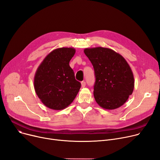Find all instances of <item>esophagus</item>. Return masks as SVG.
Here are the masks:
<instances>
[{"label": "esophagus", "instance_id": "esophagus-1", "mask_svg": "<svg viewBox=\"0 0 160 160\" xmlns=\"http://www.w3.org/2000/svg\"><path fill=\"white\" fill-rule=\"evenodd\" d=\"M81 85H82V88H84L86 86V82L84 81H82L81 82Z\"/></svg>", "mask_w": 160, "mask_h": 160}]
</instances>
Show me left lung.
Listing matches in <instances>:
<instances>
[{
  "instance_id": "8db88e82",
  "label": "left lung",
  "mask_w": 160,
  "mask_h": 160,
  "mask_svg": "<svg viewBox=\"0 0 160 160\" xmlns=\"http://www.w3.org/2000/svg\"><path fill=\"white\" fill-rule=\"evenodd\" d=\"M83 52L94 68L93 95L97 103L106 110L122 106L134 88L133 74L127 62L108 48H87Z\"/></svg>"
}]
</instances>
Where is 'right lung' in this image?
I'll list each match as a JSON object with an SVG mask.
<instances>
[{"label": "right lung", "mask_w": 160, "mask_h": 160, "mask_svg": "<svg viewBox=\"0 0 160 160\" xmlns=\"http://www.w3.org/2000/svg\"><path fill=\"white\" fill-rule=\"evenodd\" d=\"M74 48H58L50 52L38 67L34 76V89L45 106L61 110L70 105L81 87L75 79L69 62Z\"/></svg>", "instance_id": "obj_1"}]
</instances>
